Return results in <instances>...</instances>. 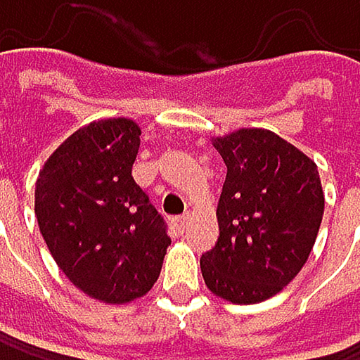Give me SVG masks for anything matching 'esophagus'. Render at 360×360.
Returning a JSON list of instances; mask_svg holds the SVG:
<instances>
[{
  "label": "esophagus",
  "mask_w": 360,
  "mask_h": 360,
  "mask_svg": "<svg viewBox=\"0 0 360 360\" xmlns=\"http://www.w3.org/2000/svg\"><path fill=\"white\" fill-rule=\"evenodd\" d=\"M186 223H188V214H182V217H176V219H174V225H176V229H178L180 233L186 229Z\"/></svg>",
  "instance_id": "34e87169"
}]
</instances>
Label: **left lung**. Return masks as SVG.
<instances>
[{
    "mask_svg": "<svg viewBox=\"0 0 360 360\" xmlns=\"http://www.w3.org/2000/svg\"><path fill=\"white\" fill-rule=\"evenodd\" d=\"M227 165L219 240L200 259L208 290L233 304L279 294L307 262L324 214L318 165L266 129L212 137Z\"/></svg>",
    "mask_w": 360,
    "mask_h": 360,
    "instance_id": "8db88e82",
    "label": "left lung"
}]
</instances>
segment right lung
Listing matches in <instances>:
<instances>
[{"instance_id": "1", "label": "right lung", "mask_w": 360, "mask_h": 360, "mask_svg": "<svg viewBox=\"0 0 360 360\" xmlns=\"http://www.w3.org/2000/svg\"><path fill=\"white\" fill-rule=\"evenodd\" d=\"M139 124L89 122L58 146L36 180V219L68 281L124 304L152 290L169 247L165 223L133 180Z\"/></svg>"}]
</instances>
